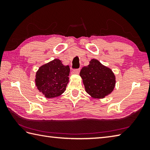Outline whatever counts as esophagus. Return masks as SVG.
Returning a JSON list of instances; mask_svg holds the SVG:
<instances>
[{
    "label": "esophagus",
    "instance_id": "34e87169",
    "mask_svg": "<svg viewBox=\"0 0 150 150\" xmlns=\"http://www.w3.org/2000/svg\"><path fill=\"white\" fill-rule=\"evenodd\" d=\"M80 73V69H74L71 71L72 75H78Z\"/></svg>",
    "mask_w": 150,
    "mask_h": 150
}]
</instances>
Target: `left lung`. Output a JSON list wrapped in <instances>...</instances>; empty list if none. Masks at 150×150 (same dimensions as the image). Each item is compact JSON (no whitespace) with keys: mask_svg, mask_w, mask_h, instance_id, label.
I'll use <instances>...</instances> for the list:
<instances>
[{"mask_svg":"<svg viewBox=\"0 0 150 150\" xmlns=\"http://www.w3.org/2000/svg\"><path fill=\"white\" fill-rule=\"evenodd\" d=\"M89 63L80 72L85 90L92 98H104L113 91L115 75L110 68L97 59H92Z\"/></svg>","mask_w":150,"mask_h":150,"instance_id":"left-lung-1","label":"left lung"}]
</instances>
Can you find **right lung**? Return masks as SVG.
<instances>
[{
    "label": "right lung",
    "instance_id": "right-lung-1",
    "mask_svg": "<svg viewBox=\"0 0 150 150\" xmlns=\"http://www.w3.org/2000/svg\"><path fill=\"white\" fill-rule=\"evenodd\" d=\"M69 66L55 59L41 66L35 75V86L40 93L47 98L57 97L65 91L69 82Z\"/></svg>",
    "mask_w": 150,
    "mask_h": 150
}]
</instances>
